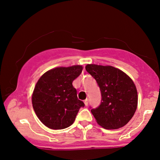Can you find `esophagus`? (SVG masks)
<instances>
[{
  "mask_svg": "<svg viewBox=\"0 0 160 160\" xmlns=\"http://www.w3.org/2000/svg\"><path fill=\"white\" fill-rule=\"evenodd\" d=\"M84 104H85L86 106H87L88 104H89V99L86 98V100H84Z\"/></svg>",
  "mask_w": 160,
  "mask_h": 160,
  "instance_id": "1",
  "label": "esophagus"
}]
</instances>
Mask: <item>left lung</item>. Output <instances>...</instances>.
<instances>
[{
	"label": "left lung",
	"instance_id": "8db88e82",
	"mask_svg": "<svg viewBox=\"0 0 160 160\" xmlns=\"http://www.w3.org/2000/svg\"><path fill=\"white\" fill-rule=\"evenodd\" d=\"M86 70L100 88V105L91 110L98 125L106 129H117L132 118L138 105L136 86L121 70L112 66L87 65Z\"/></svg>",
	"mask_w": 160,
	"mask_h": 160
}]
</instances>
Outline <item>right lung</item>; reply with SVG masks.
Returning <instances> with one entry per match:
<instances>
[{"mask_svg": "<svg viewBox=\"0 0 160 160\" xmlns=\"http://www.w3.org/2000/svg\"><path fill=\"white\" fill-rule=\"evenodd\" d=\"M81 65L58 67L40 77L32 95L36 115L47 127L63 129L74 123L85 104L79 100L72 82L81 74Z\"/></svg>", "mask_w": 160, "mask_h": 160, "instance_id": "add662e5", "label": "right lung"}]
</instances>
